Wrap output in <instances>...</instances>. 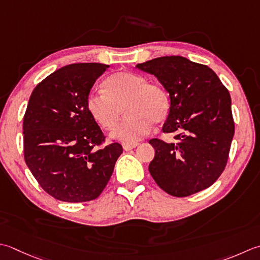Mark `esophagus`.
Segmentation results:
<instances>
[{"instance_id": "1", "label": "esophagus", "mask_w": 260, "mask_h": 260, "mask_svg": "<svg viewBox=\"0 0 260 260\" xmlns=\"http://www.w3.org/2000/svg\"><path fill=\"white\" fill-rule=\"evenodd\" d=\"M121 145H123V149L125 151H131L139 145V143H136V142H123Z\"/></svg>"}]
</instances>
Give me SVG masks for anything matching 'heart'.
Masks as SVG:
<instances>
[{"instance_id":"obj_1","label":"heart","mask_w":260,"mask_h":260,"mask_svg":"<svg viewBox=\"0 0 260 260\" xmlns=\"http://www.w3.org/2000/svg\"><path fill=\"white\" fill-rule=\"evenodd\" d=\"M104 93L91 92L86 109L103 128L114 129L121 108L125 107L124 120L113 132L116 140L134 142L149 134L153 121L160 124L169 114V98L161 86L147 83L144 76L119 72L103 84Z\"/></svg>"}]
</instances>
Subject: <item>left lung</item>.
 Returning a JSON list of instances; mask_svg holds the SVG:
<instances>
[{
    "label": "left lung",
    "instance_id": "8db88e82",
    "mask_svg": "<svg viewBox=\"0 0 260 260\" xmlns=\"http://www.w3.org/2000/svg\"><path fill=\"white\" fill-rule=\"evenodd\" d=\"M169 92L164 133L174 143L153 139L149 171L161 189L186 197L214 184L226 166L235 121L231 96L214 71L182 56H164L137 64Z\"/></svg>",
    "mask_w": 260,
    "mask_h": 260
}]
</instances>
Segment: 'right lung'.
Returning a JSON list of instances; mask_svg holds the SVG:
<instances>
[{
  "instance_id": "add662e5",
  "label": "right lung",
  "mask_w": 260,
  "mask_h": 260,
  "mask_svg": "<svg viewBox=\"0 0 260 260\" xmlns=\"http://www.w3.org/2000/svg\"><path fill=\"white\" fill-rule=\"evenodd\" d=\"M108 68L66 65L30 95L23 117L24 161L43 189L58 201L95 200L123 153L116 142L103 145L104 133L86 109L91 88Z\"/></svg>"
}]
</instances>
